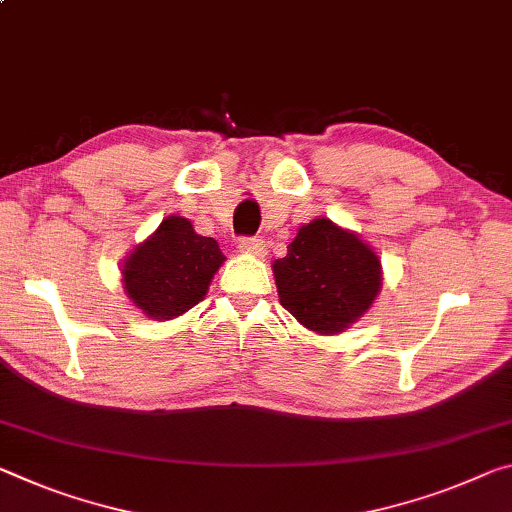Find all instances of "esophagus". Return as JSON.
<instances>
[{
  "instance_id": "obj_1",
  "label": "esophagus",
  "mask_w": 512,
  "mask_h": 512,
  "mask_svg": "<svg viewBox=\"0 0 512 512\" xmlns=\"http://www.w3.org/2000/svg\"><path fill=\"white\" fill-rule=\"evenodd\" d=\"M239 250H241V253H246V255L264 257L266 250H269V246H266L264 239L253 237V239H241V241H239Z\"/></svg>"
}]
</instances>
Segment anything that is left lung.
<instances>
[{"label":"left lung","mask_w":512,"mask_h":512,"mask_svg":"<svg viewBox=\"0 0 512 512\" xmlns=\"http://www.w3.org/2000/svg\"><path fill=\"white\" fill-rule=\"evenodd\" d=\"M273 275L280 305L316 335H339L358 323L383 287L376 250L323 216L298 227Z\"/></svg>","instance_id":"left-lung-1"}]
</instances>
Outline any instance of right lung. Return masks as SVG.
<instances>
[{
  "label": "right lung",
  "instance_id": "add662e5",
  "mask_svg": "<svg viewBox=\"0 0 512 512\" xmlns=\"http://www.w3.org/2000/svg\"><path fill=\"white\" fill-rule=\"evenodd\" d=\"M225 262L218 241L202 237L184 216H166L120 264L123 289L134 307L154 321H170L207 296Z\"/></svg>",
  "mask_w": 512,
  "mask_h": 512
}]
</instances>
